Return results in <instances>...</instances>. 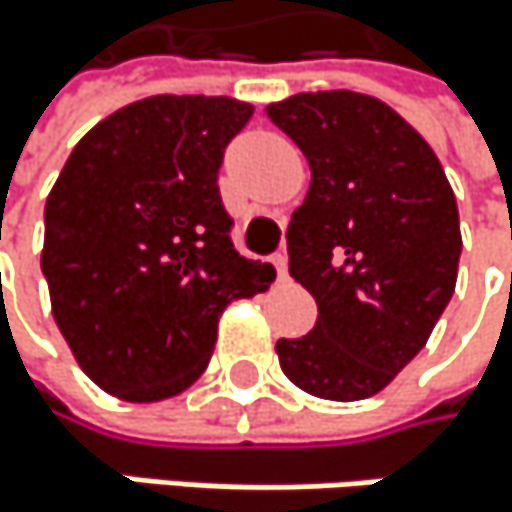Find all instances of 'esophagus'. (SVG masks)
<instances>
[{
	"instance_id": "obj_1",
	"label": "esophagus",
	"mask_w": 512,
	"mask_h": 512,
	"mask_svg": "<svg viewBox=\"0 0 512 512\" xmlns=\"http://www.w3.org/2000/svg\"><path fill=\"white\" fill-rule=\"evenodd\" d=\"M270 264L276 267V276H279V279L288 276V254H285V251H276L273 258H270Z\"/></svg>"
}]
</instances>
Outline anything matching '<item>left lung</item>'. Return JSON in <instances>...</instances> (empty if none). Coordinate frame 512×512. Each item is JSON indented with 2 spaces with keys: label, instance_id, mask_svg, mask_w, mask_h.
<instances>
[{
  "label": "left lung",
  "instance_id": "obj_1",
  "mask_svg": "<svg viewBox=\"0 0 512 512\" xmlns=\"http://www.w3.org/2000/svg\"><path fill=\"white\" fill-rule=\"evenodd\" d=\"M267 118L312 169L288 224V270L318 321L276 343L279 364L315 397L364 400L425 349L452 300L455 194L431 145L376 96L297 93L267 105Z\"/></svg>",
  "mask_w": 512,
  "mask_h": 512
}]
</instances>
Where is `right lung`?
Returning a JSON list of instances; mask_svg holds the SVG:
<instances>
[{"label":"right lung","instance_id":"obj_1","mask_svg":"<svg viewBox=\"0 0 512 512\" xmlns=\"http://www.w3.org/2000/svg\"><path fill=\"white\" fill-rule=\"evenodd\" d=\"M254 105L148 96L99 121L45 203L42 273L78 367L133 404L191 388L221 312L276 270L233 248L218 191L230 139Z\"/></svg>","mask_w":512,"mask_h":512}]
</instances>
